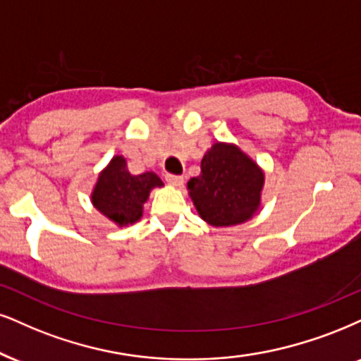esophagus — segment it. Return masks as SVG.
<instances>
[{
	"label": "esophagus",
	"instance_id": "obj_1",
	"mask_svg": "<svg viewBox=\"0 0 361 361\" xmlns=\"http://www.w3.org/2000/svg\"><path fill=\"white\" fill-rule=\"evenodd\" d=\"M166 180L167 184L173 185V188H182V185H184V177L182 176H172V173H167Z\"/></svg>",
	"mask_w": 361,
	"mask_h": 361
}]
</instances>
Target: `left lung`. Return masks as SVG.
<instances>
[{"label":"left lung","instance_id":"8db88e82","mask_svg":"<svg viewBox=\"0 0 361 361\" xmlns=\"http://www.w3.org/2000/svg\"><path fill=\"white\" fill-rule=\"evenodd\" d=\"M264 172L238 145L216 142L204 154L201 173L188 182L199 216L214 228L251 219L261 207Z\"/></svg>","mask_w":361,"mask_h":361}]
</instances>
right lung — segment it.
Returning a JSON list of instances; mask_svg holds the SVG:
<instances>
[{
	"label": "right lung",
	"mask_w": 361,
	"mask_h": 361,
	"mask_svg": "<svg viewBox=\"0 0 361 361\" xmlns=\"http://www.w3.org/2000/svg\"><path fill=\"white\" fill-rule=\"evenodd\" d=\"M164 182L155 172L133 176L123 155H114L93 185L90 201L93 207L118 228L135 224L144 214V204L150 190L162 188Z\"/></svg>",
	"instance_id": "obj_1"
}]
</instances>
